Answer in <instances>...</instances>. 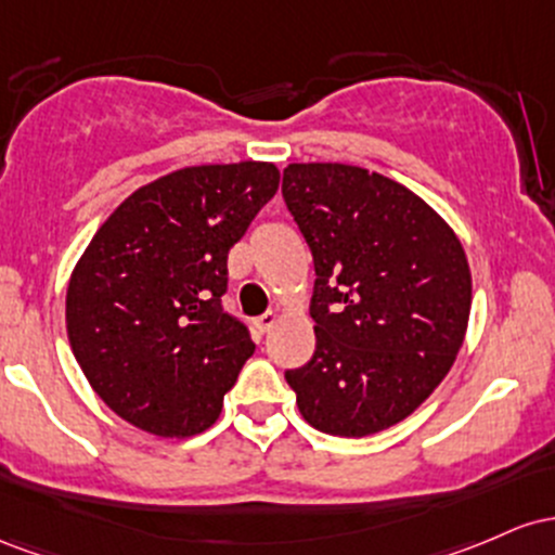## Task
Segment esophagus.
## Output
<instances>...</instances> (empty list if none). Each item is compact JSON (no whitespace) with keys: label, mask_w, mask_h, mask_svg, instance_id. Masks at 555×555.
I'll use <instances>...</instances> for the list:
<instances>
[{"label":"esophagus","mask_w":555,"mask_h":555,"mask_svg":"<svg viewBox=\"0 0 555 555\" xmlns=\"http://www.w3.org/2000/svg\"><path fill=\"white\" fill-rule=\"evenodd\" d=\"M275 322H278V311L270 309V311H264V314L254 320V327H257V333H267V330L275 325Z\"/></svg>","instance_id":"obj_1"}]
</instances>
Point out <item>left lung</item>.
<instances>
[{"instance_id": "left-lung-1", "label": "left lung", "mask_w": 555, "mask_h": 555, "mask_svg": "<svg viewBox=\"0 0 555 555\" xmlns=\"http://www.w3.org/2000/svg\"><path fill=\"white\" fill-rule=\"evenodd\" d=\"M283 198L314 259V357L285 372L311 427L364 438L406 420L464 344L472 275L456 233L396 180L309 162Z\"/></svg>"}]
</instances>
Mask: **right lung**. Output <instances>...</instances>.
Instances as JSON below:
<instances>
[{
  "label": "right lung",
  "instance_id": "right-lung-1",
  "mask_svg": "<svg viewBox=\"0 0 555 555\" xmlns=\"http://www.w3.org/2000/svg\"><path fill=\"white\" fill-rule=\"evenodd\" d=\"M278 183L270 162L183 167L130 194L91 238L67 285V338L130 425L189 438L220 416L254 353L222 307L228 251Z\"/></svg>",
  "mask_w": 555,
  "mask_h": 555
}]
</instances>
